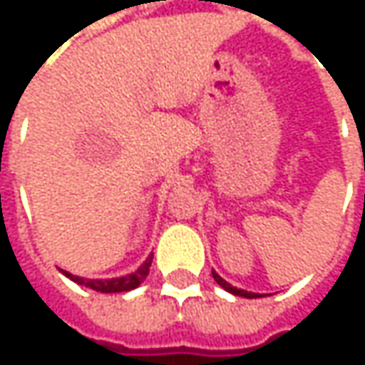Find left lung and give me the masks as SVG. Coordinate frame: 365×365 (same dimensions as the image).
I'll return each instance as SVG.
<instances>
[{"label":"left lung","mask_w":365,"mask_h":365,"mask_svg":"<svg viewBox=\"0 0 365 365\" xmlns=\"http://www.w3.org/2000/svg\"><path fill=\"white\" fill-rule=\"evenodd\" d=\"M213 279H215V283L220 285V287H224L226 292H230V294H235V296H243V298H255V294L252 292H245V289H237V287H232L230 283H226L217 272H213Z\"/></svg>","instance_id":"8db88e82"}]
</instances>
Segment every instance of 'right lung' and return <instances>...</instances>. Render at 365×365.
Here are the masks:
<instances>
[{
	"label": "right lung",
	"instance_id": "1",
	"mask_svg": "<svg viewBox=\"0 0 365 365\" xmlns=\"http://www.w3.org/2000/svg\"><path fill=\"white\" fill-rule=\"evenodd\" d=\"M150 266H152V257H148L133 274H126V277H120V279H106V281H97V279H82V277H76V274H69L65 272L71 281L84 285V287H91L95 292H101V294H115V292H130L135 289L139 283H143V279L148 277L150 272Z\"/></svg>",
	"mask_w": 365,
	"mask_h": 365
}]
</instances>
